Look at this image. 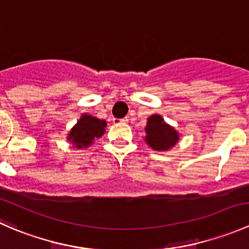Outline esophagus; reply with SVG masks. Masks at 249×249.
I'll return each mask as SVG.
<instances>
[{
	"instance_id": "obj_1",
	"label": "esophagus",
	"mask_w": 249,
	"mask_h": 249,
	"mask_svg": "<svg viewBox=\"0 0 249 249\" xmlns=\"http://www.w3.org/2000/svg\"><path fill=\"white\" fill-rule=\"evenodd\" d=\"M127 122H129L127 118H123V119H117V118H114V119H113V123H114V124H122V123H127Z\"/></svg>"
}]
</instances>
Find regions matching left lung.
<instances>
[{"mask_svg": "<svg viewBox=\"0 0 249 249\" xmlns=\"http://www.w3.org/2000/svg\"><path fill=\"white\" fill-rule=\"evenodd\" d=\"M145 130V142L152 149L158 152H166L171 149L179 140L178 132L165 123L164 118L159 114H153L148 118Z\"/></svg>", "mask_w": 249, "mask_h": 249, "instance_id": "1", "label": "left lung"}]
</instances>
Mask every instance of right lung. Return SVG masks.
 I'll list each match as a JSON object with an SVG mask.
<instances>
[{
  "instance_id": "right-lung-1",
  "label": "right lung",
  "mask_w": 249,
  "mask_h": 249,
  "mask_svg": "<svg viewBox=\"0 0 249 249\" xmlns=\"http://www.w3.org/2000/svg\"><path fill=\"white\" fill-rule=\"evenodd\" d=\"M106 126V120H101L84 113L71 129L67 141H70L78 149L87 148L94 142L95 139H100L105 134Z\"/></svg>"
}]
</instances>
